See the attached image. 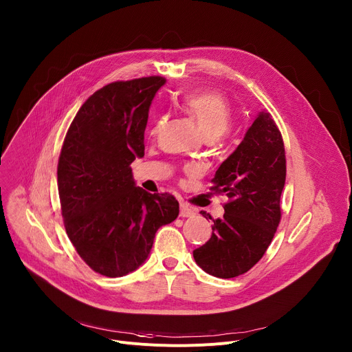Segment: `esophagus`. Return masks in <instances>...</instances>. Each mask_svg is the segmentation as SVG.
<instances>
[{"label": "esophagus", "instance_id": "34e87169", "mask_svg": "<svg viewBox=\"0 0 352 352\" xmlns=\"http://www.w3.org/2000/svg\"><path fill=\"white\" fill-rule=\"evenodd\" d=\"M194 214H195V210L192 208L188 206L186 204H181V206H179V216L190 217V216H194Z\"/></svg>", "mask_w": 352, "mask_h": 352}]
</instances>
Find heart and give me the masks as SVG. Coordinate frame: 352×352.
Returning <instances> with one entry per match:
<instances>
[{
	"label": "heart",
	"instance_id": "b5f03b06",
	"mask_svg": "<svg viewBox=\"0 0 352 352\" xmlns=\"http://www.w3.org/2000/svg\"><path fill=\"white\" fill-rule=\"evenodd\" d=\"M177 104L197 122L206 139H216L221 136L232 124V107L229 101L219 92L208 89L186 91L178 98ZM163 122L164 116H160L155 120V126L151 132L153 135Z\"/></svg>",
	"mask_w": 352,
	"mask_h": 352
}]
</instances>
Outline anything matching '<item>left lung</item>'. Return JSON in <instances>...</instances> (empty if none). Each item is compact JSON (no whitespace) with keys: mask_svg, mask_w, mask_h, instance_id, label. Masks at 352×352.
<instances>
[{"mask_svg":"<svg viewBox=\"0 0 352 352\" xmlns=\"http://www.w3.org/2000/svg\"><path fill=\"white\" fill-rule=\"evenodd\" d=\"M286 178L282 135L268 112H260L236 151L221 163L210 190L226 194L225 214L213 220L210 239L194 250L197 264L217 278H234L257 264L280 221ZM206 217V212H201ZM208 219V217H206Z\"/></svg>","mask_w":352,"mask_h":352,"instance_id":"obj_1","label":"left lung"}]
</instances>
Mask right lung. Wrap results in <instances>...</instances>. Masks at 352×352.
Returning <instances> with one entry per match:
<instances>
[{
	"mask_svg": "<svg viewBox=\"0 0 352 352\" xmlns=\"http://www.w3.org/2000/svg\"><path fill=\"white\" fill-rule=\"evenodd\" d=\"M164 77L115 81L95 91L73 119L57 164L66 233L95 272L118 278L148 257L158 228L179 212L168 194L135 185L132 167L144 155L148 108Z\"/></svg>",
	"mask_w": 352,
	"mask_h": 352,
	"instance_id": "1",
	"label": "right lung"
}]
</instances>
